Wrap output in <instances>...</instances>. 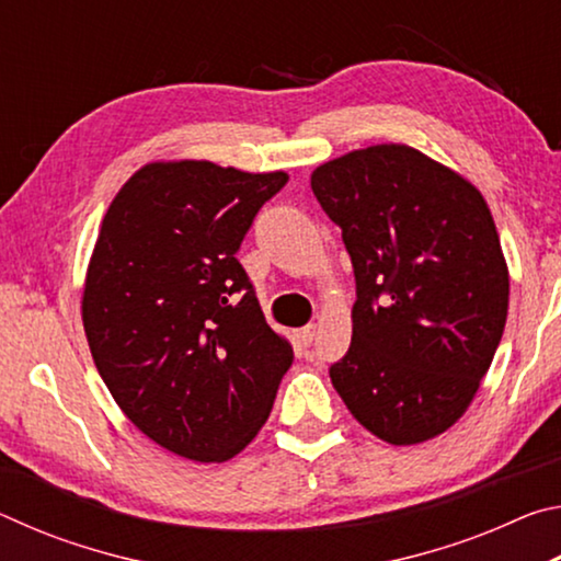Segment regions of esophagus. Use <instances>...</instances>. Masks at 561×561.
Here are the masks:
<instances>
[{
	"mask_svg": "<svg viewBox=\"0 0 561 561\" xmlns=\"http://www.w3.org/2000/svg\"><path fill=\"white\" fill-rule=\"evenodd\" d=\"M297 336H299V341H301L304 346H309L311 341H314V336H317V327H314V324L304 327V329H299V331H297Z\"/></svg>",
	"mask_w": 561,
	"mask_h": 561,
	"instance_id": "1",
	"label": "esophagus"
}]
</instances>
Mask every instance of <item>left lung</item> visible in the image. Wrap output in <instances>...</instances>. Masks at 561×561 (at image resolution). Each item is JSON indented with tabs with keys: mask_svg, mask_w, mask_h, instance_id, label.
<instances>
[{
	"mask_svg": "<svg viewBox=\"0 0 561 561\" xmlns=\"http://www.w3.org/2000/svg\"><path fill=\"white\" fill-rule=\"evenodd\" d=\"M311 190L356 277L331 383L376 438L431 440L468 411L505 331L510 274L485 197L398 144L329 160Z\"/></svg>",
	"mask_w": 561,
	"mask_h": 561,
	"instance_id": "obj_1",
	"label": "left lung"
}]
</instances>
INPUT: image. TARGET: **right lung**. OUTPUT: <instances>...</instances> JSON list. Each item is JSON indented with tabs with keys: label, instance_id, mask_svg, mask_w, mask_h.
Instances as JSON below:
<instances>
[{
	"label": "right lung",
	"instance_id": "right-lung-1",
	"mask_svg": "<svg viewBox=\"0 0 561 561\" xmlns=\"http://www.w3.org/2000/svg\"><path fill=\"white\" fill-rule=\"evenodd\" d=\"M287 180L210 160L148 163L101 222L81 301L91 356L130 423L180 458L222 462L247 448L294 360L234 257Z\"/></svg>",
	"mask_w": 561,
	"mask_h": 561
}]
</instances>
